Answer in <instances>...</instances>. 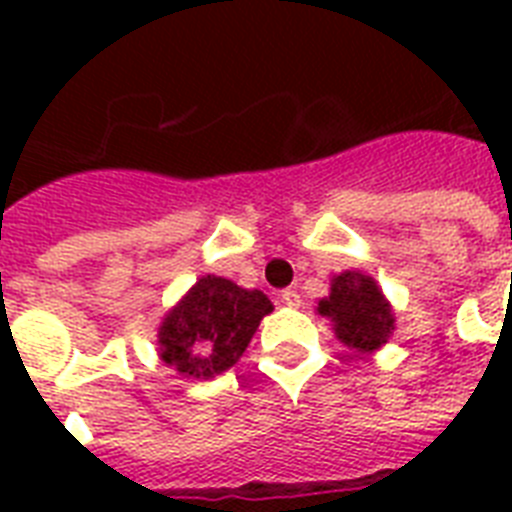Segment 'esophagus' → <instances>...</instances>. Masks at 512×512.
Returning a JSON list of instances; mask_svg holds the SVG:
<instances>
[{
  "instance_id": "1",
  "label": "esophagus",
  "mask_w": 512,
  "mask_h": 512,
  "mask_svg": "<svg viewBox=\"0 0 512 512\" xmlns=\"http://www.w3.org/2000/svg\"><path fill=\"white\" fill-rule=\"evenodd\" d=\"M279 300L281 305H287V308H297V305H300V295H297L295 289H284L279 295Z\"/></svg>"
}]
</instances>
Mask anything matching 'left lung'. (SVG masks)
Returning <instances> with one entry per match:
<instances>
[{
  "label": "left lung",
  "instance_id": "obj_1",
  "mask_svg": "<svg viewBox=\"0 0 512 512\" xmlns=\"http://www.w3.org/2000/svg\"><path fill=\"white\" fill-rule=\"evenodd\" d=\"M319 313L335 324V335L348 348L374 350L388 342L393 313L374 279L348 271L332 279V292L319 303Z\"/></svg>",
  "mask_w": 512,
  "mask_h": 512
}]
</instances>
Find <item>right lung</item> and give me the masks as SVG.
I'll return each mask as SVG.
<instances>
[{"label": "right lung", "mask_w": 512, "mask_h": 512, "mask_svg": "<svg viewBox=\"0 0 512 512\" xmlns=\"http://www.w3.org/2000/svg\"><path fill=\"white\" fill-rule=\"evenodd\" d=\"M271 311V300L263 292L204 276L164 319L159 353L164 364L188 377H215L239 361Z\"/></svg>", "instance_id": "add662e5"}]
</instances>
